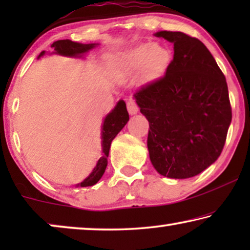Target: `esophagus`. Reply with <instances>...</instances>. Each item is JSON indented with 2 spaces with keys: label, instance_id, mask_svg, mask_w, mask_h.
<instances>
[{
  "label": "esophagus",
  "instance_id": "esophagus-1",
  "mask_svg": "<svg viewBox=\"0 0 250 250\" xmlns=\"http://www.w3.org/2000/svg\"><path fill=\"white\" fill-rule=\"evenodd\" d=\"M127 110L129 112V115H135L136 112L139 111L138 104H135V101L133 100L132 98H129L127 100Z\"/></svg>",
  "mask_w": 250,
  "mask_h": 250
}]
</instances>
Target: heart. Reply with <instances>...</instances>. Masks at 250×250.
<instances>
[{
	"label": "heart",
	"mask_w": 250,
	"mask_h": 250,
	"mask_svg": "<svg viewBox=\"0 0 250 250\" xmlns=\"http://www.w3.org/2000/svg\"><path fill=\"white\" fill-rule=\"evenodd\" d=\"M169 52L159 44L142 43L115 58V64L123 75H132L141 69L145 78L159 76L169 63Z\"/></svg>",
	"instance_id": "b5f03b06"
}]
</instances>
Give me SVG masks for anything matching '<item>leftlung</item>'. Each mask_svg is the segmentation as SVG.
Wrapping results in <instances>:
<instances>
[{"label": "left lung", "mask_w": 250, "mask_h": 250, "mask_svg": "<svg viewBox=\"0 0 250 250\" xmlns=\"http://www.w3.org/2000/svg\"><path fill=\"white\" fill-rule=\"evenodd\" d=\"M174 44L162 78L134 93L149 122L152 166L169 179L196 176L223 150L232 111L228 84L205 44L181 32L155 34Z\"/></svg>", "instance_id": "8db88e82"}]
</instances>
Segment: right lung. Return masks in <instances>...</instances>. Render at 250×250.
<instances>
[{"instance_id": "right-lung-1", "label": "right lung", "mask_w": 250, "mask_h": 250, "mask_svg": "<svg viewBox=\"0 0 250 250\" xmlns=\"http://www.w3.org/2000/svg\"><path fill=\"white\" fill-rule=\"evenodd\" d=\"M99 43H90V44H82L77 42H73L70 40H60L54 42L51 47H53V53L60 54L63 57H71V58H82L84 54H86L88 51L94 49L98 46ZM46 52L42 51L37 59L43 57ZM129 119L127 109H126V104L124 100H119L115 108L105 116L101 126V146H102V157L98 160L97 165L92 169L86 179L82 181L81 183L76 184V187H92L104 175L105 168L108 165V156L109 150L112 140L115 136L122 131L123 127L127 124Z\"/></svg>"}]
</instances>
